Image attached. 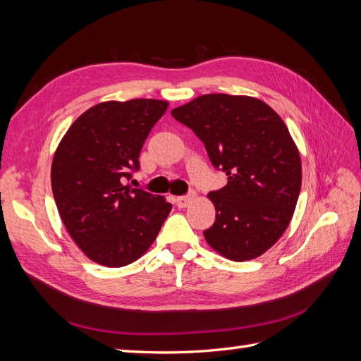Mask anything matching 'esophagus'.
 Wrapping results in <instances>:
<instances>
[{
    "label": "esophagus",
    "mask_w": 361,
    "mask_h": 361,
    "mask_svg": "<svg viewBox=\"0 0 361 361\" xmlns=\"http://www.w3.org/2000/svg\"><path fill=\"white\" fill-rule=\"evenodd\" d=\"M195 200V192L194 191H191L190 194H187V195H180V197H178L176 199V204L179 206V207H187L190 203H192Z\"/></svg>",
    "instance_id": "esophagus-1"
}]
</instances>
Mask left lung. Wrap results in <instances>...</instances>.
Listing matches in <instances>:
<instances>
[{
  "instance_id": "obj_1",
  "label": "left lung",
  "mask_w": 361,
  "mask_h": 361,
  "mask_svg": "<svg viewBox=\"0 0 361 361\" xmlns=\"http://www.w3.org/2000/svg\"><path fill=\"white\" fill-rule=\"evenodd\" d=\"M171 116L194 130L227 176L224 188L207 194L216 214L206 243L233 262L262 256L285 233L301 190V158L288 126L257 97L224 93L202 94Z\"/></svg>"
}]
</instances>
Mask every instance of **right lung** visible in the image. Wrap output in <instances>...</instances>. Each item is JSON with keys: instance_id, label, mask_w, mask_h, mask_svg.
<instances>
[{"instance_id": "add662e5", "label": "right lung", "mask_w": 361, "mask_h": 361, "mask_svg": "<svg viewBox=\"0 0 361 361\" xmlns=\"http://www.w3.org/2000/svg\"><path fill=\"white\" fill-rule=\"evenodd\" d=\"M167 101H106L84 111L59 143L51 185L68 233L90 260L120 268L143 256L171 211L164 195L126 185Z\"/></svg>"}]
</instances>
